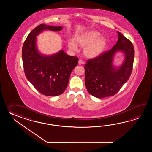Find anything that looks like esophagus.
<instances>
[{"label":"esophagus","mask_w":152,"mask_h":152,"mask_svg":"<svg viewBox=\"0 0 152 152\" xmlns=\"http://www.w3.org/2000/svg\"><path fill=\"white\" fill-rule=\"evenodd\" d=\"M78 64L79 65H83V64H84V62L83 61L81 60H79V61H78Z\"/></svg>","instance_id":"obj_1"}]
</instances>
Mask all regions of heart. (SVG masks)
<instances>
[{"mask_svg": "<svg viewBox=\"0 0 152 152\" xmlns=\"http://www.w3.org/2000/svg\"><path fill=\"white\" fill-rule=\"evenodd\" d=\"M100 32L91 30L75 36V41L81 47L83 52L88 58H97L103 53L107 48V41L104 36H100ZM68 47L73 50H77V46L74 39L68 41Z\"/></svg>", "mask_w": 152, "mask_h": 152, "instance_id": "heart-1", "label": "heart"}]
</instances>
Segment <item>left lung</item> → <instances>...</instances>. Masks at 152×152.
Wrapping results in <instances>:
<instances>
[{"mask_svg": "<svg viewBox=\"0 0 152 152\" xmlns=\"http://www.w3.org/2000/svg\"><path fill=\"white\" fill-rule=\"evenodd\" d=\"M118 39L110 50L87 61L85 65V86L89 94L98 98L113 96L128 80L132 71L134 48L132 43L117 31ZM124 54L123 64L117 67L113 65L115 54Z\"/></svg>", "mask_w": 152, "mask_h": 152, "instance_id": "left-lung-1", "label": "left lung"}]
</instances>
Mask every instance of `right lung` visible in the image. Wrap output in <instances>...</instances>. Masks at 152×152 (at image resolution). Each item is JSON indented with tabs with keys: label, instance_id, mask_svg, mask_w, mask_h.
<instances>
[{
	"label": "right lung",
	"instance_id": "add662e5",
	"mask_svg": "<svg viewBox=\"0 0 152 152\" xmlns=\"http://www.w3.org/2000/svg\"><path fill=\"white\" fill-rule=\"evenodd\" d=\"M62 26L41 24L30 32L22 48V60L27 79L43 95L56 96L67 86L72 70L78 58L67 55L63 50L52 55L41 53L37 48V37L45 30L59 31Z\"/></svg>",
	"mask_w": 152,
	"mask_h": 152
}]
</instances>
